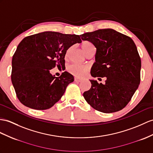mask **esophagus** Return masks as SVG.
I'll use <instances>...</instances> for the list:
<instances>
[{
	"label": "esophagus",
	"instance_id": "34e87169",
	"mask_svg": "<svg viewBox=\"0 0 153 153\" xmlns=\"http://www.w3.org/2000/svg\"><path fill=\"white\" fill-rule=\"evenodd\" d=\"M74 81L76 82H81V81H82V79H79V78H76V77H75V78H74Z\"/></svg>",
	"mask_w": 153,
	"mask_h": 153
}]
</instances>
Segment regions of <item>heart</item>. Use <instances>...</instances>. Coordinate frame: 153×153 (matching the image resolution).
I'll return each instance as SVG.
<instances>
[{
	"label": "heart",
	"mask_w": 153,
	"mask_h": 153,
	"mask_svg": "<svg viewBox=\"0 0 153 153\" xmlns=\"http://www.w3.org/2000/svg\"><path fill=\"white\" fill-rule=\"evenodd\" d=\"M93 46L94 45H93L92 43L91 42H88V41H84V42H83L81 44L82 48V50L84 51L85 53H86V51L89 49V48L93 47ZM69 52V50L67 51L66 54H65L66 56H68ZM68 69L70 73H71L72 74H73L74 76H77V77L84 76L88 71V68L87 66L75 64L70 65L68 67Z\"/></svg>",
	"instance_id": "heart-1"
}]
</instances>
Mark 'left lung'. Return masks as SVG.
<instances>
[{
  "label": "left lung",
  "instance_id": "1",
  "mask_svg": "<svg viewBox=\"0 0 153 153\" xmlns=\"http://www.w3.org/2000/svg\"><path fill=\"white\" fill-rule=\"evenodd\" d=\"M80 37L97 48L91 75L106 77L105 84L90 80V89L83 94L85 100L103 113L124 108L140 82L141 59L134 41L111 28L87 32Z\"/></svg>",
  "mask_w": 153,
  "mask_h": 153
}]
</instances>
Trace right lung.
Listing matches in <instances>:
<instances>
[{"instance_id": "right-lung-1", "label": "right lung", "mask_w": 153, "mask_h": 153, "mask_svg": "<svg viewBox=\"0 0 153 153\" xmlns=\"http://www.w3.org/2000/svg\"><path fill=\"white\" fill-rule=\"evenodd\" d=\"M81 42L79 35L56 32L36 33L21 41L13 56L11 79L23 105L43 110L61 99L74 77L67 71L56 77L50 70L56 66H65L67 51Z\"/></svg>"}]
</instances>
